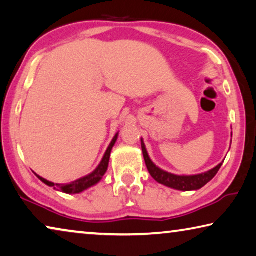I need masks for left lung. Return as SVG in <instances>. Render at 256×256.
I'll list each match as a JSON object with an SVG mask.
<instances>
[{"label": "left lung", "mask_w": 256, "mask_h": 256, "mask_svg": "<svg viewBox=\"0 0 256 256\" xmlns=\"http://www.w3.org/2000/svg\"><path fill=\"white\" fill-rule=\"evenodd\" d=\"M141 148H142L144 158L150 176H152L158 184H162L176 190H181V192H190V190L200 189L202 186H204L208 182H210L216 176V173L218 172V170H220L222 165V163H220L214 168L210 170L208 172L197 174V176H176V174L163 171V170L152 163V160L149 158L147 149H146V146L142 139H141Z\"/></svg>", "instance_id": "1"}]
</instances>
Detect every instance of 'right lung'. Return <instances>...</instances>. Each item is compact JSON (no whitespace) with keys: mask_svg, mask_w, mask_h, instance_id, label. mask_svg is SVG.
I'll return each instance as SVG.
<instances>
[{"mask_svg":"<svg viewBox=\"0 0 256 256\" xmlns=\"http://www.w3.org/2000/svg\"><path fill=\"white\" fill-rule=\"evenodd\" d=\"M117 136H118V133H116V136H114V139L110 142V144H109V147L106 150V152H104V156L102 158V160L100 162V164L98 165V168H96L94 171L88 174V176H86L80 178V179L72 181V182H70V184H54V182L43 179L42 176H38V174H36V176H38L40 181L44 182V184H48V186H54V189L59 190V192H64V194L82 192H84V190H86L88 188H90V186L96 184L101 179H102V176H104V173H106L107 168H108L110 152H112L114 144H115V142H116Z\"/></svg>","mask_w":256,"mask_h":256,"instance_id":"1","label":"right lung"}]
</instances>
